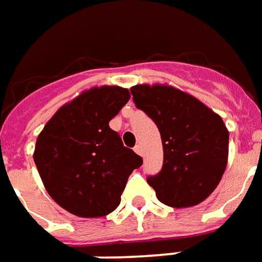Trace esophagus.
Listing matches in <instances>:
<instances>
[{
	"instance_id": "esophagus-1",
	"label": "esophagus",
	"mask_w": 262,
	"mask_h": 262,
	"mask_svg": "<svg viewBox=\"0 0 262 262\" xmlns=\"http://www.w3.org/2000/svg\"><path fill=\"white\" fill-rule=\"evenodd\" d=\"M135 152H136L138 155H140V156H145V150H143V146L140 145V143L135 146Z\"/></svg>"
}]
</instances>
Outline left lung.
<instances>
[{"instance_id": "8db88e82", "label": "left lung", "mask_w": 262, "mask_h": 262, "mask_svg": "<svg viewBox=\"0 0 262 262\" xmlns=\"http://www.w3.org/2000/svg\"><path fill=\"white\" fill-rule=\"evenodd\" d=\"M136 107L161 132L163 165L147 183L162 204L198 205L218 186L228 161L229 133L216 113L198 99L169 86L130 89Z\"/></svg>"}]
</instances>
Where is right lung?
<instances>
[{
    "label": "right lung",
    "instance_id": "right-lung-1",
    "mask_svg": "<svg viewBox=\"0 0 262 262\" xmlns=\"http://www.w3.org/2000/svg\"><path fill=\"white\" fill-rule=\"evenodd\" d=\"M129 99L127 89L94 87L58 108L40 133L34 162L66 211L83 218L113 212L133 169L143 163L108 126Z\"/></svg>",
    "mask_w": 262,
    "mask_h": 262
}]
</instances>
